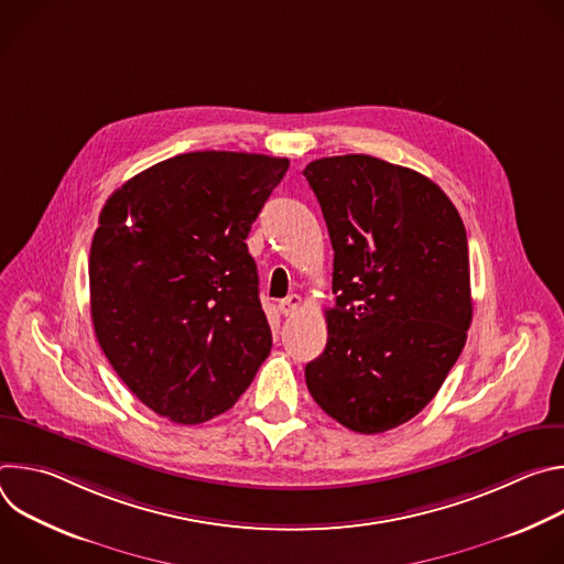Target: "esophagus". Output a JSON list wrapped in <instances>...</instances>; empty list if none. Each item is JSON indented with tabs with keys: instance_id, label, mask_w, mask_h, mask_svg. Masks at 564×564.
<instances>
[{
	"instance_id": "1",
	"label": "esophagus",
	"mask_w": 564,
	"mask_h": 564,
	"mask_svg": "<svg viewBox=\"0 0 564 564\" xmlns=\"http://www.w3.org/2000/svg\"><path fill=\"white\" fill-rule=\"evenodd\" d=\"M299 307H301V296H299V294H290V296H285V299L279 303V310H281L283 316L294 314Z\"/></svg>"
}]
</instances>
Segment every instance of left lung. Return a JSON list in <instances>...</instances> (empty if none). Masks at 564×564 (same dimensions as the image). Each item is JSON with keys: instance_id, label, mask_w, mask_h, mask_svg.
I'll list each match as a JSON object with an SVG mask.
<instances>
[{"instance_id": "8db88e82", "label": "left lung", "mask_w": 564, "mask_h": 564, "mask_svg": "<svg viewBox=\"0 0 564 564\" xmlns=\"http://www.w3.org/2000/svg\"><path fill=\"white\" fill-rule=\"evenodd\" d=\"M303 176L335 250L328 344L305 383L341 426L383 433L429 404L466 344V229L431 178L372 155L321 158Z\"/></svg>"}]
</instances>
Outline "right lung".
<instances>
[{
  "label": "right lung",
  "instance_id": "1",
  "mask_svg": "<svg viewBox=\"0 0 564 564\" xmlns=\"http://www.w3.org/2000/svg\"><path fill=\"white\" fill-rule=\"evenodd\" d=\"M288 158L192 151L111 194L89 257L91 318L127 388L174 424L236 404L272 348L246 238Z\"/></svg>",
  "mask_w": 564,
  "mask_h": 564
}]
</instances>
